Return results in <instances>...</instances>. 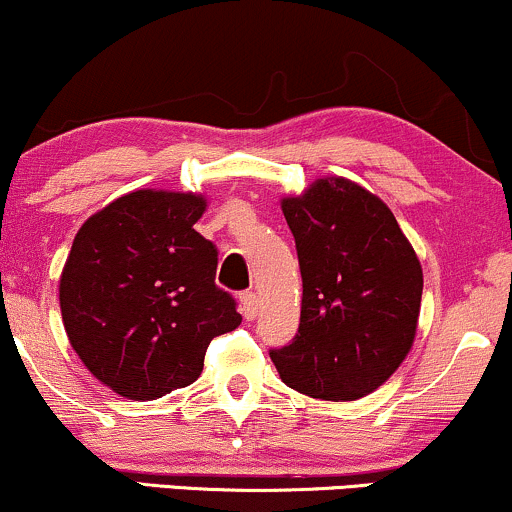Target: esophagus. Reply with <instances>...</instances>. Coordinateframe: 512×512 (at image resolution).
<instances>
[{
  "instance_id": "esophagus-1",
  "label": "esophagus",
  "mask_w": 512,
  "mask_h": 512,
  "mask_svg": "<svg viewBox=\"0 0 512 512\" xmlns=\"http://www.w3.org/2000/svg\"><path fill=\"white\" fill-rule=\"evenodd\" d=\"M240 310H243L245 320H255L257 313H260V298H257L255 291L240 293Z\"/></svg>"
}]
</instances>
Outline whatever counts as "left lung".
Instances as JSON below:
<instances>
[{
    "label": "left lung",
    "mask_w": 512,
    "mask_h": 512,
    "mask_svg": "<svg viewBox=\"0 0 512 512\" xmlns=\"http://www.w3.org/2000/svg\"><path fill=\"white\" fill-rule=\"evenodd\" d=\"M303 276L301 325L269 351L281 380L317 399L378 390L409 354L424 274L392 211L344 178L281 202Z\"/></svg>",
    "instance_id": "1"
}]
</instances>
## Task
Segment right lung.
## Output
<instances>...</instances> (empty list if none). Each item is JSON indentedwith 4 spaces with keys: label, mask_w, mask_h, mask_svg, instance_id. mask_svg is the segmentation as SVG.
I'll return each instance as SVG.
<instances>
[{
    "label": "right lung",
    "mask_w": 512,
    "mask_h": 512,
    "mask_svg": "<svg viewBox=\"0 0 512 512\" xmlns=\"http://www.w3.org/2000/svg\"><path fill=\"white\" fill-rule=\"evenodd\" d=\"M204 197L137 190L76 233L60 279L64 330L84 366L129 399L195 383L207 346L243 317L216 286V245L199 236Z\"/></svg>",
    "instance_id": "1"
}]
</instances>
